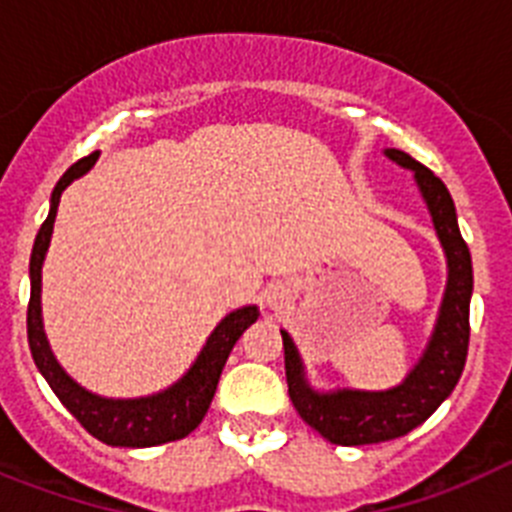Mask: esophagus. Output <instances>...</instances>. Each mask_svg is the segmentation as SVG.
<instances>
[{
	"label": "esophagus",
	"mask_w": 512,
	"mask_h": 512,
	"mask_svg": "<svg viewBox=\"0 0 512 512\" xmlns=\"http://www.w3.org/2000/svg\"><path fill=\"white\" fill-rule=\"evenodd\" d=\"M284 300H287V297H284L282 292H274V295H269V305L274 307V310H279V307L287 305V302H284Z\"/></svg>",
	"instance_id": "obj_1"
}]
</instances>
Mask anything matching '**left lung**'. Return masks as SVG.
Here are the masks:
<instances>
[{"label":"left lung","instance_id":"obj_1","mask_svg":"<svg viewBox=\"0 0 512 512\" xmlns=\"http://www.w3.org/2000/svg\"><path fill=\"white\" fill-rule=\"evenodd\" d=\"M387 156L405 169L415 171L418 187L431 210L433 225L449 259V284L443 295L441 315L420 364L410 377L387 392L341 390L333 395L312 392L302 377L297 348L287 333L284 343V372H287L289 400L300 418L330 443L338 446H366L400 438L431 418L436 408L459 382L469 351V297H472V256L456 223V207L446 184L428 166L410 153L390 148Z\"/></svg>","mask_w":512,"mask_h":512}]
</instances>
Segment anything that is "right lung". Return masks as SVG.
<instances>
[{
	"label": "right lung",
	"instance_id": "right-lung-1",
	"mask_svg": "<svg viewBox=\"0 0 512 512\" xmlns=\"http://www.w3.org/2000/svg\"><path fill=\"white\" fill-rule=\"evenodd\" d=\"M99 151L79 158L66 174L58 179L56 189L51 194V212L40 225L35 235L33 256H30V302H27V341L33 351L35 366L43 377L48 379L51 390L58 400L66 405L71 415L79 420L94 438H99L107 446H128V449H143V446H158V443L179 441L202 423L212 397H215L217 382L223 374V366L233 351L235 341L243 336V330L256 323L259 310L256 307H241L230 312L223 323L212 330L207 338L202 354L197 356L194 366L187 372L182 382H176L166 392H158L153 397H140V400H104L81 390L74 379L63 374L61 366L53 359L48 341H45L43 323H40V269H43L45 251L51 243L53 220H56L58 200L61 192L69 187L74 179L87 174L97 161Z\"/></svg>",
	"mask_w": 512,
	"mask_h": 512
}]
</instances>
